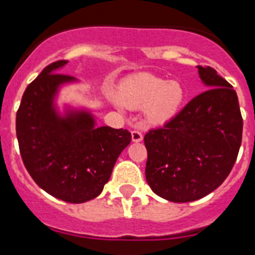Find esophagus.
<instances>
[{
	"mask_svg": "<svg viewBox=\"0 0 255 255\" xmlns=\"http://www.w3.org/2000/svg\"><path fill=\"white\" fill-rule=\"evenodd\" d=\"M130 134H132V141H133V142H140V141H142L143 136L140 130H132V133Z\"/></svg>",
	"mask_w": 255,
	"mask_h": 255,
	"instance_id": "34e87169",
	"label": "esophagus"
}]
</instances>
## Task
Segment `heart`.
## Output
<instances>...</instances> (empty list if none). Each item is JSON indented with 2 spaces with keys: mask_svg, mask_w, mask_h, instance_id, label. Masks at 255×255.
I'll return each mask as SVG.
<instances>
[{
  "mask_svg": "<svg viewBox=\"0 0 255 255\" xmlns=\"http://www.w3.org/2000/svg\"><path fill=\"white\" fill-rule=\"evenodd\" d=\"M185 95V88L178 81H165L147 73L130 77L121 87L122 103L133 109L145 106L146 121L158 126L176 117Z\"/></svg>",
  "mask_w": 255,
  "mask_h": 255,
  "instance_id": "heart-1",
  "label": "heart"
}]
</instances>
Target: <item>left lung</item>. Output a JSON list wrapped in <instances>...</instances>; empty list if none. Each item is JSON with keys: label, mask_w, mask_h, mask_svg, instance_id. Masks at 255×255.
I'll return each mask as SVG.
<instances>
[{"label": "left lung", "mask_w": 255, "mask_h": 255, "mask_svg": "<svg viewBox=\"0 0 255 255\" xmlns=\"http://www.w3.org/2000/svg\"><path fill=\"white\" fill-rule=\"evenodd\" d=\"M209 90L194 97L163 128L143 137L146 181L155 194L173 203L204 198L231 172L243 137L238 95L210 66H198Z\"/></svg>", "instance_id": "1"}]
</instances>
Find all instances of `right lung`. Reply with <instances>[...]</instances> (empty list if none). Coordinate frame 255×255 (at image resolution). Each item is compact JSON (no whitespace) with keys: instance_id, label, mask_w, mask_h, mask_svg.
Instances as JSON below:
<instances>
[{"instance_id":"1","label":"right lung","mask_w":255,"mask_h":255,"mask_svg":"<svg viewBox=\"0 0 255 255\" xmlns=\"http://www.w3.org/2000/svg\"><path fill=\"white\" fill-rule=\"evenodd\" d=\"M66 63L50 64L26 87L16 113V137L34 182L54 198L79 204L101 194L130 133L96 127L94 114L86 109L68 106L63 114L59 112V91L77 82L57 73Z\"/></svg>"}]
</instances>
